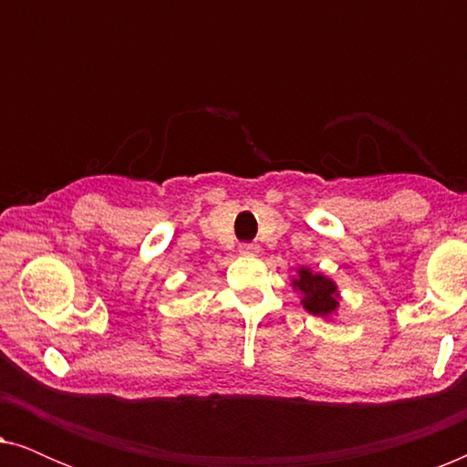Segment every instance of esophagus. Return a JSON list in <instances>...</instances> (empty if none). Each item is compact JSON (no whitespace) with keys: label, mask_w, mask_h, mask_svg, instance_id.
<instances>
[{"label":"esophagus","mask_w":467,"mask_h":467,"mask_svg":"<svg viewBox=\"0 0 467 467\" xmlns=\"http://www.w3.org/2000/svg\"><path fill=\"white\" fill-rule=\"evenodd\" d=\"M240 253L246 254V257H254V254L259 253V246L257 244H248V242H246V244H240Z\"/></svg>","instance_id":"esophagus-1"}]
</instances>
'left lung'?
<instances>
[{"instance_id": "left-lung-1", "label": "left lung", "mask_w": 467, "mask_h": 467, "mask_svg": "<svg viewBox=\"0 0 467 467\" xmlns=\"http://www.w3.org/2000/svg\"><path fill=\"white\" fill-rule=\"evenodd\" d=\"M291 286L299 296V304L312 317L329 318V321L337 317L342 296L334 278L325 276L323 272L310 270L308 265H302L297 267V276L291 278Z\"/></svg>"}]
</instances>
